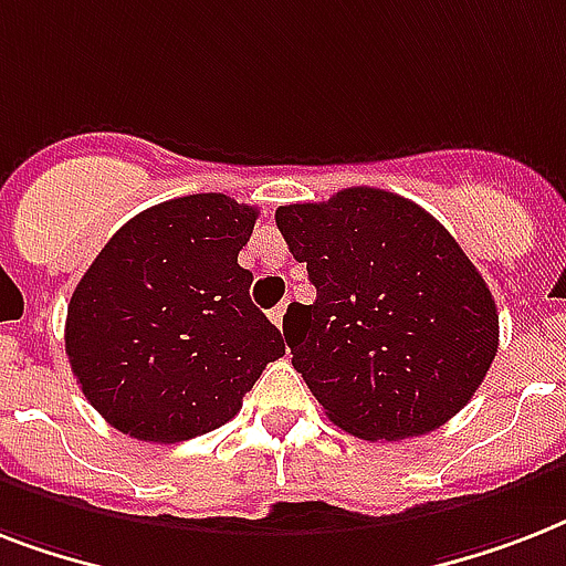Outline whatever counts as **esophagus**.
I'll return each mask as SVG.
<instances>
[{
  "label": "esophagus",
  "mask_w": 566,
  "mask_h": 566,
  "mask_svg": "<svg viewBox=\"0 0 566 566\" xmlns=\"http://www.w3.org/2000/svg\"><path fill=\"white\" fill-rule=\"evenodd\" d=\"M284 311H287V302H282V305H275V308L270 311V319H273V323H275V326H279V328H282Z\"/></svg>",
  "instance_id": "esophagus-1"
}]
</instances>
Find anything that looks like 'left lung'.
Listing matches in <instances>:
<instances>
[{
	"label": "left lung",
	"instance_id": "left-lung-1",
	"mask_svg": "<svg viewBox=\"0 0 566 566\" xmlns=\"http://www.w3.org/2000/svg\"><path fill=\"white\" fill-rule=\"evenodd\" d=\"M275 226L317 287L293 302V367L335 426L420 438L464 408L500 349V314L455 238L411 199L346 188L282 205Z\"/></svg>",
	"mask_w": 566,
	"mask_h": 566
}]
</instances>
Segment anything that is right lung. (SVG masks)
Wrapping results in <instances>:
<instances>
[{
    "instance_id": "add662e5",
    "label": "right lung",
    "mask_w": 566,
    "mask_h": 566,
    "mask_svg": "<svg viewBox=\"0 0 566 566\" xmlns=\"http://www.w3.org/2000/svg\"><path fill=\"white\" fill-rule=\"evenodd\" d=\"M258 208L226 193L179 196L137 213L75 284L64 344L87 402L149 443L220 429L282 332L249 300L238 264Z\"/></svg>"
}]
</instances>
